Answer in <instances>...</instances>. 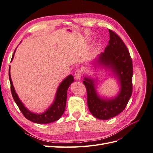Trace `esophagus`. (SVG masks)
I'll use <instances>...</instances> for the list:
<instances>
[{"label":"esophagus","instance_id":"34e87169","mask_svg":"<svg viewBox=\"0 0 153 153\" xmlns=\"http://www.w3.org/2000/svg\"><path fill=\"white\" fill-rule=\"evenodd\" d=\"M81 75H82V71H80V69H77L75 73V79L77 80H80L81 78Z\"/></svg>","mask_w":153,"mask_h":153}]
</instances>
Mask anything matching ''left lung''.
I'll return each mask as SVG.
<instances>
[{"instance_id": "8db88e82", "label": "left lung", "mask_w": 153, "mask_h": 153, "mask_svg": "<svg viewBox=\"0 0 153 153\" xmlns=\"http://www.w3.org/2000/svg\"><path fill=\"white\" fill-rule=\"evenodd\" d=\"M110 40L104 52L101 53L92 62L94 68L108 69L119 83V91L112 98L101 96L97 91L98 79L85 76L83 83L87 92V105L93 116L107 120L124 110L132 94V60L127 47L116 34L108 30Z\"/></svg>"}]
</instances>
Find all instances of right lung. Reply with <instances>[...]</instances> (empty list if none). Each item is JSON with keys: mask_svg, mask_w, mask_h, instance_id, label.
Instances as JSON below:
<instances>
[{"mask_svg": "<svg viewBox=\"0 0 153 153\" xmlns=\"http://www.w3.org/2000/svg\"><path fill=\"white\" fill-rule=\"evenodd\" d=\"M15 52L16 49L13 53L11 61L14 58ZM9 78H10L11 84V91L13 98L18 105V108H19L22 113L26 119L35 123L48 124L56 121L61 118L66 108L68 89L69 87V85L71 84V83L74 82V78L73 75H68L61 82L57 88L53 103L47 110L41 114H37L31 112L28 108L25 107L24 104L20 100L13 85V82L10 75V66L9 68Z\"/></svg>", "mask_w": 153, "mask_h": 153, "instance_id": "1", "label": "right lung"}]
</instances>
